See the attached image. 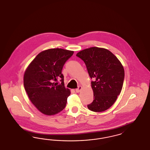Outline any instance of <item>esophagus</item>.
I'll use <instances>...</instances> for the list:
<instances>
[{
  "label": "esophagus",
  "mask_w": 150,
  "mask_h": 150,
  "mask_svg": "<svg viewBox=\"0 0 150 150\" xmlns=\"http://www.w3.org/2000/svg\"><path fill=\"white\" fill-rule=\"evenodd\" d=\"M81 88H82V87H81V86H78V88H76V89H75V91H76V92H77V93L81 91Z\"/></svg>",
  "instance_id": "34e87169"
}]
</instances>
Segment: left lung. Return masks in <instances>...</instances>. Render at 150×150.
<instances>
[{"label":"left lung","instance_id":"8db88e82","mask_svg":"<svg viewBox=\"0 0 150 150\" xmlns=\"http://www.w3.org/2000/svg\"><path fill=\"white\" fill-rule=\"evenodd\" d=\"M76 56L82 59L93 80V102L87 105L94 112L106 111L111 107L121 92L124 70L121 62L110 50L91 47L79 52Z\"/></svg>","mask_w":150,"mask_h":150}]
</instances>
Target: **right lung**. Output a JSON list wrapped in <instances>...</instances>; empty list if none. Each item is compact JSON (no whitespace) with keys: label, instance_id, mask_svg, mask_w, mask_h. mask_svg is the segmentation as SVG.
Wrapping results in <instances>:
<instances>
[{"label":"right lung","instance_id":"obj_1","mask_svg":"<svg viewBox=\"0 0 150 150\" xmlns=\"http://www.w3.org/2000/svg\"><path fill=\"white\" fill-rule=\"evenodd\" d=\"M73 53V51L61 48L44 50L36 56L25 72V91L33 104L44 114H56L66 105L70 91L64 86L62 70Z\"/></svg>","mask_w":150,"mask_h":150}]
</instances>
